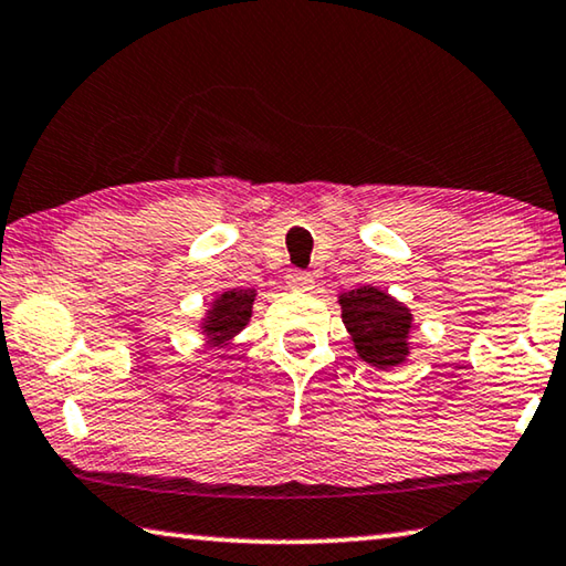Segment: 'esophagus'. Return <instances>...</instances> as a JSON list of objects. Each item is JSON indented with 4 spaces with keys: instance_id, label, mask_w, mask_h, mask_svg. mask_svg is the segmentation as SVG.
Masks as SVG:
<instances>
[{
    "instance_id": "34e87169",
    "label": "esophagus",
    "mask_w": 566,
    "mask_h": 566,
    "mask_svg": "<svg viewBox=\"0 0 566 566\" xmlns=\"http://www.w3.org/2000/svg\"><path fill=\"white\" fill-rule=\"evenodd\" d=\"M286 284H290V290H294V292H310L312 286H315V280H312L310 272L292 269V272L286 274Z\"/></svg>"
}]
</instances>
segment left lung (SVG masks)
I'll use <instances>...</instances> for the list:
<instances>
[{"label": "left lung", "instance_id": "left-lung-1", "mask_svg": "<svg viewBox=\"0 0 566 566\" xmlns=\"http://www.w3.org/2000/svg\"><path fill=\"white\" fill-rule=\"evenodd\" d=\"M337 302L360 360L380 370L406 363L412 329V315L406 304L373 284L343 292Z\"/></svg>", "mask_w": 566, "mask_h": 566}]
</instances>
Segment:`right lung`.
Returning <instances> with one entry per match:
<instances>
[{"label": "right lung", "mask_w": 566, "mask_h": 566, "mask_svg": "<svg viewBox=\"0 0 566 566\" xmlns=\"http://www.w3.org/2000/svg\"><path fill=\"white\" fill-rule=\"evenodd\" d=\"M254 290H227L211 302L201 319L206 343L213 347H227L241 329L249 325L251 307H254Z\"/></svg>", "instance_id": "1"}]
</instances>
